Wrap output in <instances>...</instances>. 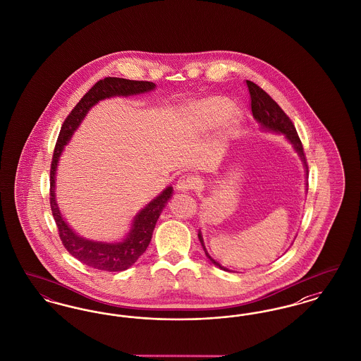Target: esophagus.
Returning a JSON list of instances; mask_svg holds the SVG:
<instances>
[{
    "label": "esophagus",
    "mask_w": 361,
    "mask_h": 361,
    "mask_svg": "<svg viewBox=\"0 0 361 361\" xmlns=\"http://www.w3.org/2000/svg\"><path fill=\"white\" fill-rule=\"evenodd\" d=\"M197 184H199V180L193 174H184L178 178L176 187L181 192H188V190L196 188Z\"/></svg>",
    "instance_id": "esophagus-1"
}]
</instances>
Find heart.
I'll use <instances>...</instances> for the list:
<instances>
[{
  "instance_id": "obj_1",
  "label": "heart",
  "mask_w": 361,
  "mask_h": 361,
  "mask_svg": "<svg viewBox=\"0 0 361 361\" xmlns=\"http://www.w3.org/2000/svg\"><path fill=\"white\" fill-rule=\"evenodd\" d=\"M190 119L199 130H209L224 121L231 128L238 121V112L224 97H209L196 104L190 112Z\"/></svg>"
}]
</instances>
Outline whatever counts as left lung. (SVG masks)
<instances>
[{"label":"left lung","mask_w":361,"mask_h":361,"mask_svg":"<svg viewBox=\"0 0 361 361\" xmlns=\"http://www.w3.org/2000/svg\"><path fill=\"white\" fill-rule=\"evenodd\" d=\"M246 85H247L249 93H250V105H252V112H253L255 119L261 124L262 128H265L268 131L281 133V134L286 135V137L293 145V149L296 150V153L300 155V158L305 164L307 176H309V166H307V159H306L305 150H303V145L300 142V137L298 135L296 128H295L291 119L280 108V105L276 103L275 100L264 89H261L257 84L246 80ZM199 240L202 242V246L206 252L207 257L212 261V264H215L216 267H219L224 271H228L221 264H218L215 259L209 257V255L207 253L206 247H204V243H203V238H202L200 233H199Z\"/></svg>","instance_id":"left-lung-1"}]
</instances>
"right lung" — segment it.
Masks as SVG:
<instances>
[{
	"label": "right lung",
	"instance_id": "obj_1",
	"mask_svg": "<svg viewBox=\"0 0 361 361\" xmlns=\"http://www.w3.org/2000/svg\"><path fill=\"white\" fill-rule=\"evenodd\" d=\"M155 84L149 81H134L118 77H106L97 81L92 86L84 97L73 108V111L63 121L59 137L56 140L54 154H52L51 169H50V206H51L52 216L58 227V234L62 240L65 249L73 257L84 262L87 267L94 269L106 271V272H121L130 268L137 258L140 257L153 235L155 224L164 209L165 204L172 196L173 188L168 187L161 192L154 200H152L140 212H137L134 218L133 227L127 235V238L116 243H104L94 240H85L78 237L65 219L62 218L59 208L55 200V172L59 155L63 147L68 145L73 133L78 128L82 119L85 118L87 111L99 103L100 100L112 97V96H130L145 93L153 90Z\"/></svg>",
	"mask_w": 361,
	"mask_h": 361
}]
</instances>
